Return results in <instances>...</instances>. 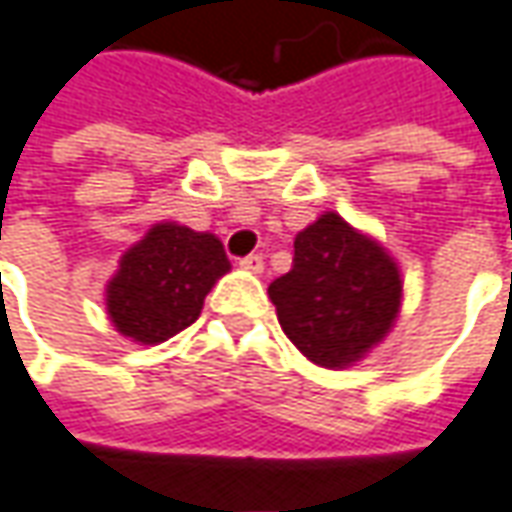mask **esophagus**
<instances>
[{"instance_id":"obj_1","label":"esophagus","mask_w":512,"mask_h":512,"mask_svg":"<svg viewBox=\"0 0 512 512\" xmlns=\"http://www.w3.org/2000/svg\"><path fill=\"white\" fill-rule=\"evenodd\" d=\"M240 269H246V272H252V275H260V272H263V257L260 255L240 257Z\"/></svg>"}]
</instances>
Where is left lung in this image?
<instances>
[{
	"label": "left lung",
	"mask_w": 512,
	"mask_h": 512,
	"mask_svg": "<svg viewBox=\"0 0 512 512\" xmlns=\"http://www.w3.org/2000/svg\"><path fill=\"white\" fill-rule=\"evenodd\" d=\"M286 338L321 367H349L398 315L401 278L389 255L344 217L321 214L295 237L292 269L269 283Z\"/></svg>",
	"instance_id": "8db88e82"
}]
</instances>
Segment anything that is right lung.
<instances>
[{
    "mask_svg": "<svg viewBox=\"0 0 512 512\" xmlns=\"http://www.w3.org/2000/svg\"><path fill=\"white\" fill-rule=\"evenodd\" d=\"M229 272V257L214 234L160 223L125 252L108 283L114 326L143 344H160L200 318L214 280Z\"/></svg>",
    "mask_w": 512,
    "mask_h": 512,
    "instance_id": "right-lung-1",
    "label": "right lung"
}]
</instances>
